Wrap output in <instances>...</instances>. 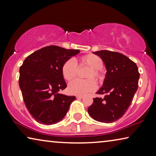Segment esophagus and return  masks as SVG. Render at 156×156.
<instances>
[{
    "label": "esophagus",
    "instance_id": "esophagus-1",
    "mask_svg": "<svg viewBox=\"0 0 156 156\" xmlns=\"http://www.w3.org/2000/svg\"><path fill=\"white\" fill-rule=\"evenodd\" d=\"M84 98L83 96H76V98H78V99H82V98Z\"/></svg>",
    "mask_w": 156,
    "mask_h": 156
}]
</instances>
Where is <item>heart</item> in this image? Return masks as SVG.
Wrapping results in <instances>:
<instances>
[{"instance_id":"obj_1","label":"heart","mask_w":156,"mask_h":156,"mask_svg":"<svg viewBox=\"0 0 156 156\" xmlns=\"http://www.w3.org/2000/svg\"><path fill=\"white\" fill-rule=\"evenodd\" d=\"M80 65H84L90 67L87 77L94 78L96 80L102 78V73L100 69L103 67V62L99 56L95 54H87L80 58ZM77 64L73 59H69L63 63L61 68L62 75L66 80L69 81L76 76ZM96 84L93 79L81 80L75 79L68 84V91L71 94L84 95L96 90Z\"/></svg>"}]
</instances>
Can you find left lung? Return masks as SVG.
<instances>
[{"label": "left lung", "instance_id": "obj_1", "mask_svg": "<svg viewBox=\"0 0 156 156\" xmlns=\"http://www.w3.org/2000/svg\"><path fill=\"white\" fill-rule=\"evenodd\" d=\"M93 53L100 57L106 67L103 84L96 92L105 96L94 98L88 113L98 122H113L130 106L138 87V69L135 62L120 53L107 50Z\"/></svg>", "mask_w": 156, "mask_h": 156}]
</instances>
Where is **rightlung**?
<instances>
[{"label":"right lung","instance_id":"1","mask_svg":"<svg viewBox=\"0 0 156 156\" xmlns=\"http://www.w3.org/2000/svg\"><path fill=\"white\" fill-rule=\"evenodd\" d=\"M79 52L51 45L34 52L24 60L19 70V86L26 107L36 122L53 125L67 114L76 97L59 93L67 87L61 68L66 60Z\"/></svg>","mask_w":156,"mask_h":156}]
</instances>
